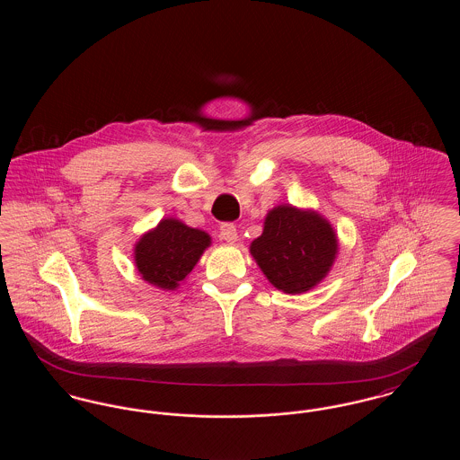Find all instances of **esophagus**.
I'll return each instance as SVG.
<instances>
[{"label":"esophagus","instance_id":"esophagus-1","mask_svg":"<svg viewBox=\"0 0 460 460\" xmlns=\"http://www.w3.org/2000/svg\"><path fill=\"white\" fill-rule=\"evenodd\" d=\"M220 238L226 241V243H229V244L236 243V240H238V231H236V226H234V224H231V222H226V224H222V226H220Z\"/></svg>","mask_w":460,"mask_h":460}]
</instances>
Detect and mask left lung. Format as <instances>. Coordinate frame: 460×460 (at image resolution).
Listing matches in <instances>:
<instances>
[{"label":"left lung","instance_id":"obj_1","mask_svg":"<svg viewBox=\"0 0 460 460\" xmlns=\"http://www.w3.org/2000/svg\"><path fill=\"white\" fill-rule=\"evenodd\" d=\"M250 253L272 285L296 295L328 276L338 240L331 224L317 212L279 205L267 214L263 233L250 244Z\"/></svg>","mask_w":460,"mask_h":460}]
</instances>
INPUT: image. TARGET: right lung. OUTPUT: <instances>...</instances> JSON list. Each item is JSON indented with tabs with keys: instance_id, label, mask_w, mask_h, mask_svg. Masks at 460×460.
Here are the masks:
<instances>
[{
	"instance_id": "1",
	"label": "right lung",
	"mask_w": 460,
	"mask_h": 460,
	"mask_svg": "<svg viewBox=\"0 0 460 460\" xmlns=\"http://www.w3.org/2000/svg\"><path fill=\"white\" fill-rule=\"evenodd\" d=\"M210 236L177 219H162L134 246V263L141 278L162 289H175L193 270Z\"/></svg>"
}]
</instances>
